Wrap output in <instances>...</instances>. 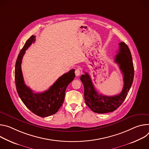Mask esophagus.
I'll return each mask as SVG.
<instances>
[{
	"mask_svg": "<svg viewBox=\"0 0 149 149\" xmlns=\"http://www.w3.org/2000/svg\"><path fill=\"white\" fill-rule=\"evenodd\" d=\"M80 73H81L80 70L79 68L76 69V70H75V74H76V76H80Z\"/></svg>",
	"mask_w": 149,
	"mask_h": 149,
	"instance_id": "esophagus-1",
	"label": "esophagus"
}]
</instances>
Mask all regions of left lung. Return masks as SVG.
<instances>
[{
    "mask_svg": "<svg viewBox=\"0 0 149 149\" xmlns=\"http://www.w3.org/2000/svg\"><path fill=\"white\" fill-rule=\"evenodd\" d=\"M115 62L118 63L124 75V86L120 93L112 96L99 94L95 89L88 73L80 77L84 86L86 104L94 112L104 113L116 110L124 101L133 84L134 74L131 54L127 45L124 42L119 43V49L115 56Z\"/></svg>",
    "mask_w": 149,
    "mask_h": 149,
    "instance_id": "obj_1",
    "label": "left lung"
}]
</instances>
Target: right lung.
<instances>
[{"label":"right lung","mask_w":149,"mask_h":149,"mask_svg":"<svg viewBox=\"0 0 149 149\" xmlns=\"http://www.w3.org/2000/svg\"><path fill=\"white\" fill-rule=\"evenodd\" d=\"M35 38L34 36H32L26 41L18 56L15 70V84L18 95L25 105L38 116L47 117L56 113L62 106L66 88L74 79L75 70H70L62 75L46 91L34 93L24 83L21 63L26 49L34 42Z\"/></svg>","instance_id":"right-lung-1"}]
</instances>
